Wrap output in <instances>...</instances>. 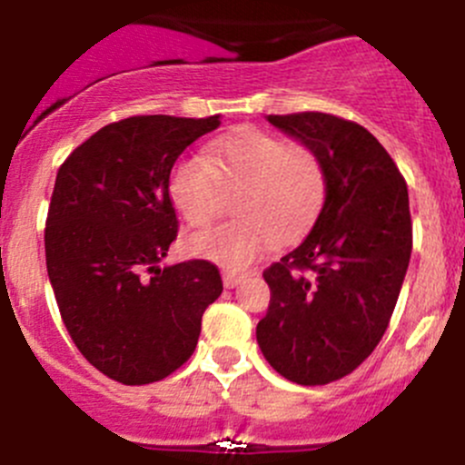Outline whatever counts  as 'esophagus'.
I'll return each mask as SVG.
<instances>
[{
	"label": "esophagus",
	"instance_id": "1",
	"mask_svg": "<svg viewBox=\"0 0 465 465\" xmlns=\"http://www.w3.org/2000/svg\"><path fill=\"white\" fill-rule=\"evenodd\" d=\"M222 275H223V284H226V289L237 287V284L243 280V273H237V271H223Z\"/></svg>",
	"mask_w": 465,
	"mask_h": 465
}]
</instances>
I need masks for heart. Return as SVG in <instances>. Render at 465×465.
<instances>
[{"mask_svg": "<svg viewBox=\"0 0 465 465\" xmlns=\"http://www.w3.org/2000/svg\"><path fill=\"white\" fill-rule=\"evenodd\" d=\"M325 167L316 151L273 133L242 128L210 142L205 153H185L169 172V199L192 228L213 222L237 192L226 223L190 234L187 251L223 266L248 264L278 242L298 237L325 199Z\"/></svg>", "mask_w": 465, "mask_h": 465, "instance_id": "1", "label": "heart"}]
</instances>
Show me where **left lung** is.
Segmentation results:
<instances>
[{
  "label": "left lung",
  "instance_id": "8db88e82",
  "mask_svg": "<svg viewBox=\"0 0 465 465\" xmlns=\"http://www.w3.org/2000/svg\"><path fill=\"white\" fill-rule=\"evenodd\" d=\"M266 119L316 151L328 187L307 237L264 269L271 302L257 343L282 378L319 387L351 375L387 332L413 243L407 183L387 149L351 119Z\"/></svg>",
  "mask_w": 465,
  "mask_h": 465
}]
</instances>
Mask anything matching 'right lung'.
Segmentation results:
<instances>
[{
	"label": "right lung",
	"instance_id": "right-lung-1",
	"mask_svg": "<svg viewBox=\"0 0 465 465\" xmlns=\"http://www.w3.org/2000/svg\"><path fill=\"white\" fill-rule=\"evenodd\" d=\"M219 124V114L119 119L58 169L45 226L49 282L72 341L114 382L151 384L181 369L222 296L213 262L158 266L178 237L169 172Z\"/></svg>",
	"mask_w": 465,
	"mask_h": 465
}]
</instances>
